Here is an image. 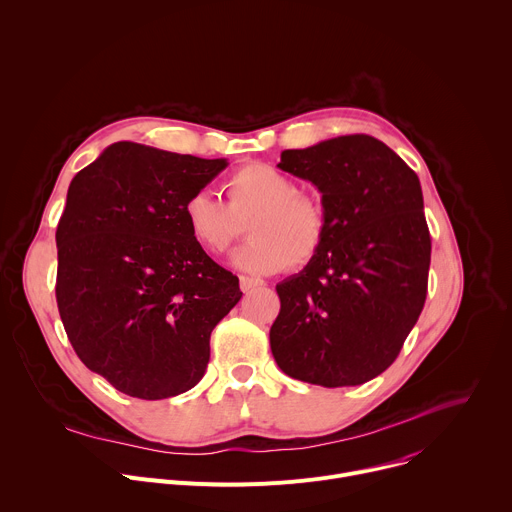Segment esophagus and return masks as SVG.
Segmentation results:
<instances>
[{
	"instance_id": "obj_1",
	"label": "esophagus",
	"mask_w": 512,
	"mask_h": 512,
	"mask_svg": "<svg viewBox=\"0 0 512 512\" xmlns=\"http://www.w3.org/2000/svg\"><path fill=\"white\" fill-rule=\"evenodd\" d=\"M239 285H241V289L245 291H251V289H255V287H261L263 285V281H259V279H251V277H245V275H241L239 277Z\"/></svg>"
}]
</instances>
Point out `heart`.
<instances>
[{"instance_id":"1","label":"heart","mask_w":512,"mask_h":512,"mask_svg":"<svg viewBox=\"0 0 512 512\" xmlns=\"http://www.w3.org/2000/svg\"><path fill=\"white\" fill-rule=\"evenodd\" d=\"M229 202L210 190H196L184 202V221L192 239L208 253H225L249 222L251 239L233 255V263L255 275L281 271L287 263L302 267L322 249L328 214L320 200L300 194L281 170L251 162L225 182Z\"/></svg>"}]
</instances>
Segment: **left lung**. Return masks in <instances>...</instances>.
<instances>
[{
	"instance_id": "left-lung-1",
	"label": "left lung",
	"mask_w": 512,
	"mask_h": 512,
	"mask_svg": "<svg viewBox=\"0 0 512 512\" xmlns=\"http://www.w3.org/2000/svg\"><path fill=\"white\" fill-rule=\"evenodd\" d=\"M277 166L322 192L328 235L302 273L275 287L273 358L304 383H367L395 362L425 304L431 237L419 178L364 133L285 150Z\"/></svg>"
}]
</instances>
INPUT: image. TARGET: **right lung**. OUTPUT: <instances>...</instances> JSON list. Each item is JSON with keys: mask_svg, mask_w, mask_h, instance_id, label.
<instances>
[{"mask_svg": "<svg viewBox=\"0 0 512 512\" xmlns=\"http://www.w3.org/2000/svg\"><path fill=\"white\" fill-rule=\"evenodd\" d=\"M227 168L117 141L72 178L56 229V304L85 367L137 399L192 389L210 332L241 300L184 221L186 198Z\"/></svg>", "mask_w": 512, "mask_h": 512, "instance_id": "add662e5", "label": "right lung"}]
</instances>
